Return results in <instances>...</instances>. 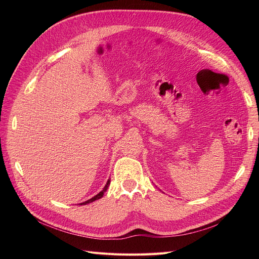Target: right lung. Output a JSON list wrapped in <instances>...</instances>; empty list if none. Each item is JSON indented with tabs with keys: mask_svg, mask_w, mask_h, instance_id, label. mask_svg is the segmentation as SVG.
Returning a JSON list of instances; mask_svg holds the SVG:
<instances>
[{
	"mask_svg": "<svg viewBox=\"0 0 259 259\" xmlns=\"http://www.w3.org/2000/svg\"><path fill=\"white\" fill-rule=\"evenodd\" d=\"M109 185H110V179H109L108 182H107V185L105 186V188H104V190H103V191H100V192H99L98 194H96L95 197H94V198H92V199H90V200H88V201H85V202L81 203V205H82V204H83V205H85V204H89V203H92V202L96 201V200H98V199H100V198H103V195H104V193L107 191Z\"/></svg>",
	"mask_w": 259,
	"mask_h": 259,
	"instance_id": "right-lung-1",
	"label": "right lung"
}]
</instances>
